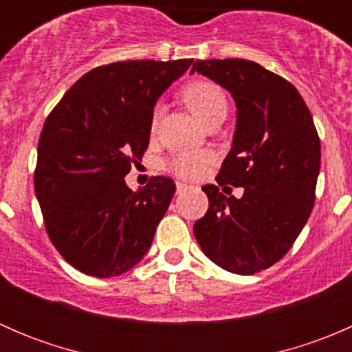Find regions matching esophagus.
Listing matches in <instances>:
<instances>
[{"label":"esophagus","mask_w":352,"mask_h":352,"mask_svg":"<svg viewBox=\"0 0 352 352\" xmlns=\"http://www.w3.org/2000/svg\"><path fill=\"white\" fill-rule=\"evenodd\" d=\"M190 187L187 186V184H184V182H177V194H182V192H186V190H189Z\"/></svg>","instance_id":"34e87169"}]
</instances>
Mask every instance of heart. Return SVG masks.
Returning a JSON list of instances; mask_svg holds the SVG:
<instances>
[{
    "mask_svg": "<svg viewBox=\"0 0 352 352\" xmlns=\"http://www.w3.org/2000/svg\"><path fill=\"white\" fill-rule=\"evenodd\" d=\"M184 102L194 112L197 119L208 122L216 116H226L228 110V97L226 91L218 83L209 80H196L186 85L182 91ZM160 116V107L153 110L151 126H156ZM211 163V155L206 151H179L173 153L165 162V168L170 173L182 179H197L206 172Z\"/></svg>",
    "mask_w": 352,
    "mask_h": 352,
    "instance_id": "heart-1",
    "label": "heart"
}]
</instances>
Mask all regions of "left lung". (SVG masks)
Segmentation results:
<instances>
[{
    "instance_id": "1",
    "label": "left lung",
    "mask_w": 352,
    "mask_h": 352,
    "mask_svg": "<svg viewBox=\"0 0 352 352\" xmlns=\"http://www.w3.org/2000/svg\"><path fill=\"white\" fill-rule=\"evenodd\" d=\"M196 71L232 94L236 131L218 186L202 187L209 208L194 235L219 267L255 274L285 257L310 218L320 138L301 95L279 74L247 59L196 61ZM225 183L243 186L244 196L225 197Z\"/></svg>"
}]
</instances>
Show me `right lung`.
I'll return each instance as SVG.
<instances>
[{
	"label": "right lung",
	"instance_id": "right-lung-1",
	"mask_svg": "<svg viewBox=\"0 0 352 352\" xmlns=\"http://www.w3.org/2000/svg\"><path fill=\"white\" fill-rule=\"evenodd\" d=\"M190 65L192 59H144L98 66L45 119L35 196L52 245L83 274H124L151 247L175 184L151 177L133 192L124 177L150 144L156 100Z\"/></svg>",
	"mask_w": 352,
	"mask_h": 352
}]
</instances>
